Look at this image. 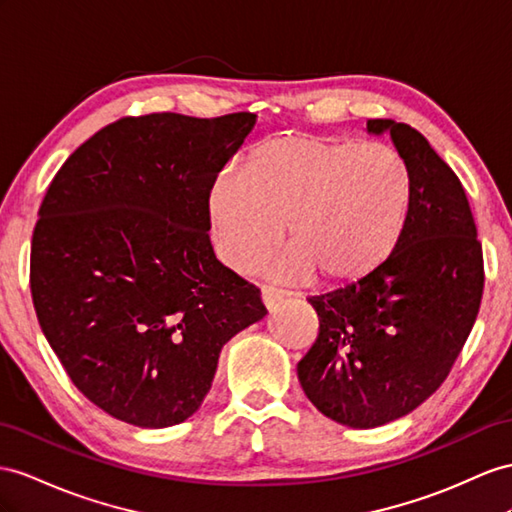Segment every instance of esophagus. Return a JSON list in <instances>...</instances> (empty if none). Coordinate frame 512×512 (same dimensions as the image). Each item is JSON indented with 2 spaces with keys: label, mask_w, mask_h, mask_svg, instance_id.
I'll return each instance as SVG.
<instances>
[{
  "label": "esophagus",
  "mask_w": 512,
  "mask_h": 512,
  "mask_svg": "<svg viewBox=\"0 0 512 512\" xmlns=\"http://www.w3.org/2000/svg\"><path fill=\"white\" fill-rule=\"evenodd\" d=\"M283 298H285L283 290H277V287H261V303L266 305V309H274Z\"/></svg>",
  "instance_id": "1"
}]
</instances>
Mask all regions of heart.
<instances>
[{
  "label": "heart",
  "mask_w": 512,
  "mask_h": 512,
  "mask_svg": "<svg viewBox=\"0 0 512 512\" xmlns=\"http://www.w3.org/2000/svg\"><path fill=\"white\" fill-rule=\"evenodd\" d=\"M411 183L387 144L320 136H279L255 144L244 170L225 168L207 194L216 255L251 268L283 242L292 248L266 266L277 279L316 274L329 287L359 283L396 248Z\"/></svg>",
  "instance_id": "obj_1"
}]
</instances>
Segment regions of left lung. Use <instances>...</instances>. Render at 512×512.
<instances>
[{
  "mask_svg": "<svg viewBox=\"0 0 512 512\" xmlns=\"http://www.w3.org/2000/svg\"><path fill=\"white\" fill-rule=\"evenodd\" d=\"M389 134L411 183L409 212L391 255L370 277L309 303L320 335L298 381L337 424L376 428L439 389L476 322L484 270L461 181L417 129L368 121Z\"/></svg>",
  "mask_w": 512,
  "mask_h": 512,
  "instance_id": "1",
  "label": "left lung"
}]
</instances>
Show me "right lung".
Wrapping results in <instances>:
<instances>
[{
    "label": "right lung",
    "mask_w": 512,
    "mask_h": 512,
    "mask_svg": "<svg viewBox=\"0 0 512 512\" xmlns=\"http://www.w3.org/2000/svg\"><path fill=\"white\" fill-rule=\"evenodd\" d=\"M255 114L123 119L51 181L32 235L38 324L73 385L140 428L199 411L233 335L266 316L209 242L207 194Z\"/></svg>",
    "instance_id": "right-lung-1"
}]
</instances>
